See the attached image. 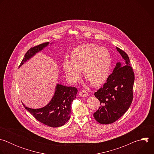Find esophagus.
I'll list each match as a JSON object with an SVG mask.
<instances>
[{
  "label": "esophagus",
  "mask_w": 154,
  "mask_h": 154,
  "mask_svg": "<svg viewBox=\"0 0 154 154\" xmlns=\"http://www.w3.org/2000/svg\"><path fill=\"white\" fill-rule=\"evenodd\" d=\"M79 95L81 96V97H85L88 96V93L85 91V90H82L80 91L79 93Z\"/></svg>",
  "instance_id": "esophagus-1"
}]
</instances>
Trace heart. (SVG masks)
<instances>
[{
	"label": "heart",
	"instance_id": "obj_1",
	"mask_svg": "<svg viewBox=\"0 0 154 154\" xmlns=\"http://www.w3.org/2000/svg\"><path fill=\"white\" fill-rule=\"evenodd\" d=\"M112 57L109 51L93 43H87L75 48L71 53V60L65 58L63 69L71 83L80 77L81 71L94 86L102 85L110 74Z\"/></svg>",
	"mask_w": 154,
	"mask_h": 154
}]
</instances>
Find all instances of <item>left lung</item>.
I'll return each mask as SVG.
<instances>
[{"label": "left lung", "instance_id": "8db88e82", "mask_svg": "<svg viewBox=\"0 0 154 154\" xmlns=\"http://www.w3.org/2000/svg\"><path fill=\"white\" fill-rule=\"evenodd\" d=\"M116 49L125 64L122 67L121 63H118L106 82L94 93L100 106L93 116L102 124H112L119 119L128 110L134 98V70L130 65L128 55L119 48Z\"/></svg>", "mask_w": 154, "mask_h": 154}]
</instances>
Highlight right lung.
<instances>
[{"mask_svg":"<svg viewBox=\"0 0 154 154\" xmlns=\"http://www.w3.org/2000/svg\"><path fill=\"white\" fill-rule=\"evenodd\" d=\"M48 45L49 42H47L31 48L25 54L19 67ZM77 93V90L75 87H68L57 84L53 98L49 104L45 107L32 109L26 106L24 104L23 105L27 110L40 122L52 127H58L65 124L69 119L71 103L76 98Z\"/></svg>","mask_w":154,"mask_h":154,"instance_id":"add662e5","label":"right lung"}]
</instances>
